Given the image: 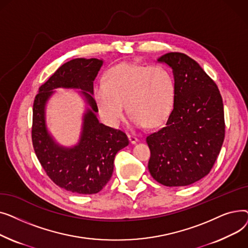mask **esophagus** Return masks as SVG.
Listing matches in <instances>:
<instances>
[{
	"label": "esophagus",
	"mask_w": 248,
	"mask_h": 248,
	"mask_svg": "<svg viewBox=\"0 0 248 248\" xmlns=\"http://www.w3.org/2000/svg\"><path fill=\"white\" fill-rule=\"evenodd\" d=\"M128 137V140H129V142H131V144H136V142L138 141V139L135 137V136H132V135H128L127 136Z\"/></svg>",
	"instance_id": "1"
}]
</instances>
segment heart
Masks as SVG:
<instances>
[{
  "label": "heart",
  "instance_id": "b5f03b06",
  "mask_svg": "<svg viewBox=\"0 0 248 248\" xmlns=\"http://www.w3.org/2000/svg\"><path fill=\"white\" fill-rule=\"evenodd\" d=\"M94 100L102 120L112 127L124 120L125 107L136 127H155L170 115L175 101L174 78L163 65L121 63L94 88Z\"/></svg>",
  "mask_w": 248,
  "mask_h": 248
}]
</instances>
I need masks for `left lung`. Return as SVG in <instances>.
<instances>
[{
	"instance_id": "8db88e82",
	"label": "left lung",
	"mask_w": 248,
	"mask_h": 248,
	"mask_svg": "<svg viewBox=\"0 0 248 248\" xmlns=\"http://www.w3.org/2000/svg\"><path fill=\"white\" fill-rule=\"evenodd\" d=\"M157 61L172 69L175 101L166 125L147 137L148 168L164 186H188L209 174L222 147V97L215 82L186 54L171 52Z\"/></svg>"
}]
</instances>
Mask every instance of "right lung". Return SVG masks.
Here are the masks:
<instances>
[{"instance_id":"1","label":"right lung","mask_w":248,"mask_h":248,"mask_svg":"<svg viewBox=\"0 0 248 248\" xmlns=\"http://www.w3.org/2000/svg\"><path fill=\"white\" fill-rule=\"evenodd\" d=\"M102 59L76 58L64 63L40 86L33 104L32 140L37 158L48 177L62 189L77 194H96L111 178L113 161L128 145L126 135L99 123L93 98V81ZM57 88L78 89L86 102L81 137L65 147L47 131L46 107Z\"/></svg>"}]
</instances>
